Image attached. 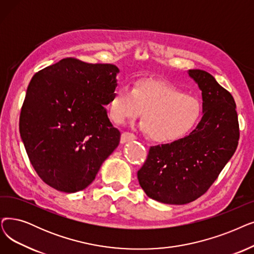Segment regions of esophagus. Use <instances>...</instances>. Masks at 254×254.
I'll use <instances>...</instances> for the list:
<instances>
[{"label": "esophagus", "instance_id": "obj_1", "mask_svg": "<svg viewBox=\"0 0 254 254\" xmlns=\"http://www.w3.org/2000/svg\"><path fill=\"white\" fill-rule=\"evenodd\" d=\"M135 139H136V136L133 133H128V131H124V133L121 134L120 142L121 143H126V142L135 140Z\"/></svg>", "mask_w": 254, "mask_h": 254}]
</instances>
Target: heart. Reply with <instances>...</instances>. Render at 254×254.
Here are the masks:
<instances>
[{
    "label": "heart",
    "instance_id": "b5f03b06",
    "mask_svg": "<svg viewBox=\"0 0 254 254\" xmlns=\"http://www.w3.org/2000/svg\"><path fill=\"white\" fill-rule=\"evenodd\" d=\"M108 114L121 125L142 114L140 127L150 140L172 143L183 139L199 124L202 106L197 98L160 80L140 79L134 87L120 85L110 97Z\"/></svg>",
    "mask_w": 254,
    "mask_h": 254
}]
</instances>
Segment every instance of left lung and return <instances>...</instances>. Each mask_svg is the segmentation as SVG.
Returning <instances> with one entry per match:
<instances>
[{"label":"left lung","mask_w":254,"mask_h":254,"mask_svg":"<svg viewBox=\"0 0 254 254\" xmlns=\"http://www.w3.org/2000/svg\"><path fill=\"white\" fill-rule=\"evenodd\" d=\"M189 75L202 92L203 116L189 136L151 146L138 170L141 188L152 199L185 204L203 195L237 149L240 128L233 95L201 69Z\"/></svg>","instance_id":"1"}]
</instances>
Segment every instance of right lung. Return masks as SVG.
<instances>
[{"label":"right lung","instance_id":"1","mask_svg":"<svg viewBox=\"0 0 254 254\" xmlns=\"http://www.w3.org/2000/svg\"><path fill=\"white\" fill-rule=\"evenodd\" d=\"M118 71L114 64L65 58L33 75L19 133L33 168L52 188L84 190L118 146L120 131L105 108Z\"/></svg>","mask_w":254,"mask_h":254}]
</instances>
